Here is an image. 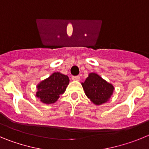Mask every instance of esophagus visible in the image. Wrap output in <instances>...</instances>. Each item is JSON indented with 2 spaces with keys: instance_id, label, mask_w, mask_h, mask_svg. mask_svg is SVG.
<instances>
[{
  "instance_id": "1",
  "label": "esophagus",
  "mask_w": 149,
  "mask_h": 149,
  "mask_svg": "<svg viewBox=\"0 0 149 149\" xmlns=\"http://www.w3.org/2000/svg\"><path fill=\"white\" fill-rule=\"evenodd\" d=\"M72 81H80V77H79V76H72Z\"/></svg>"
}]
</instances>
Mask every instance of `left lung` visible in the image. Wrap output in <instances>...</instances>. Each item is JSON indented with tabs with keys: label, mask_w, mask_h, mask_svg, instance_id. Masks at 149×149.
I'll use <instances>...</instances> for the list:
<instances>
[{
	"label": "left lung",
	"mask_w": 149,
	"mask_h": 149,
	"mask_svg": "<svg viewBox=\"0 0 149 149\" xmlns=\"http://www.w3.org/2000/svg\"><path fill=\"white\" fill-rule=\"evenodd\" d=\"M87 98L95 105L107 103L110 99L114 91V86L103 79L98 74L91 72L86 81L81 83Z\"/></svg>",
	"instance_id": "obj_1"
}]
</instances>
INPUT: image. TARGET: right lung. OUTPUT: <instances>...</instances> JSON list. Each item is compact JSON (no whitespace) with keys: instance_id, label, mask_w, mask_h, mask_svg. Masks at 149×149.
Segmentation results:
<instances>
[{"instance_id":"right-lung-1","label":"right lung","mask_w":149,"mask_h":149,"mask_svg":"<svg viewBox=\"0 0 149 149\" xmlns=\"http://www.w3.org/2000/svg\"><path fill=\"white\" fill-rule=\"evenodd\" d=\"M69 84V78L60 72H54L48 78L39 82L36 86V96L45 104L55 103L60 95L65 93Z\"/></svg>"}]
</instances>
